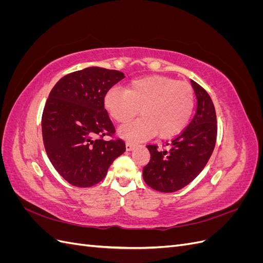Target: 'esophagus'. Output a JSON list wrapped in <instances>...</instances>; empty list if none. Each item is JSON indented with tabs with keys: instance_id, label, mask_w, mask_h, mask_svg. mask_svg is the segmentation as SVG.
<instances>
[{
	"instance_id": "esophagus-1",
	"label": "esophagus",
	"mask_w": 263,
	"mask_h": 263,
	"mask_svg": "<svg viewBox=\"0 0 263 263\" xmlns=\"http://www.w3.org/2000/svg\"><path fill=\"white\" fill-rule=\"evenodd\" d=\"M135 146H136V145H135L134 142H130V141H127V142H126V149L128 150V151L133 150V149L135 148Z\"/></svg>"
}]
</instances>
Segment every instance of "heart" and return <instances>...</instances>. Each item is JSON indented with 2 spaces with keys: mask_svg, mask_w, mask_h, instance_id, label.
<instances>
[{
  "mask_svg": "<svg viewBox=\"0 0 263 263\" xmlns=\"http://www.w3.org/2000/svg\"><path fill=\"white\" fill-rule=\"evenodd\" d=\"M194 103L191 85L164 76L136 79L127 90L112 87L104 97L109 116L119 124L129 122L140 109L142 117L119 129L130 141L147 140L157 134L160 138L176 136L190 122Z\"/></svg>",
  "mask_w": 263,
  "mask_h": 263,
  "instance_id": "1",
  "label": "heart"
}]
</instances>
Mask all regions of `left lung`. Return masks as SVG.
<instances>
[{
  "instance_id": "obj_1",
  "label": "left lung",
  "mask_w": 263,
  "mask_h": 263,
  "mask_svg": "<svg viewBox=\"0 0 263 263\" xmlns=\"http://www.w3.org/2000/svg\"><path fill=\"white\" fill-rule=\"evenodd\" d=\"M191 83L197 99L192 122L172 139L169 149L147 145L150 160L142 169V177L147 185L159 192H176L192 182L210 160L216 144L217 119L213 101L200 84L193 80Z\"/></svg>"
}]
</instances>
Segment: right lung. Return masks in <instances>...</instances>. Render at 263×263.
<instances>
[{"label": "right lung", "instance_id": "obj_1", "mask_svg": "<svg viewBox=\"0 0 263 263\" xmlns=\"http://www.w3.org/2000/svg\"><path fill=\"white\" fill-rule=\"evenodd\" d=\"M121 71L90 67L54 84L42 116L43 140L50 162L70 184L89 187L105 178L125 153V141L104 108L106 92L124 79ZM109 136L111 139L102 138Z\"/></svg>", "mask_w": 263, "mask_h": 263}]
</instances>
